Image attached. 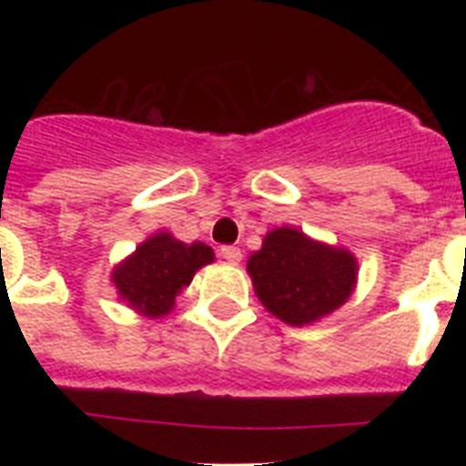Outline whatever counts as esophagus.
Returning <instances> with one entry per match:
<instances>
[{
  "mask_svg": "<svg viewBox=\"0 0 466 466\" xmlns=\"http://www.w3.org/2000/svg\"><path fill=\"white\" fill-rule=\"evenodd\" d=\"M219 257L224 258L226 263H230V266H238V263H240V258H242V252L238 249V247H221Z\"/></svg>",
  "mask_w": 466,
  "mask_h": 466,
  "instance_id": "esophagus-1",
  "label": "esophagus"
}]
</instances>
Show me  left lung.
Wrapping results in <instances>:
<instances>
[{"mask_svg":"<svg viewBox=\"0 0 466 466\" xmlns=\"http://www.w3.org/2000/svg\"><path fill=\"white\" fill-rule=\"evenodd\" d=\"M247 273L261 306L289 327H310L339 310L357 287L355 254L294 226L268 230Z\"/></svg>","mask_w":466,"mask_h":466,"instance_id":"obj_1","label":"left lung"}]
</instances>
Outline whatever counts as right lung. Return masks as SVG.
I'll return each instance as SVG.
<instances>
[{
	"label": "right lung",
	"mask_w": 466,
	"mask_h": 466,
	"mask_svg": "<svg viewBox=\"0 0 466 466\" xmlns=\"http://www.w3.org/2000/svg\"><path fill=\"white\" fill-rule=\"evenodd\" d=\"M212 261L214 249L205 242L187 245L170 230H158L114 266L111 284L127 308L158 319L170 315L177 296L191 284L198 270Z\"/></svg>",
	"instance_id": "obj_1"
}]
</instances>
